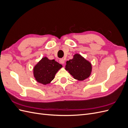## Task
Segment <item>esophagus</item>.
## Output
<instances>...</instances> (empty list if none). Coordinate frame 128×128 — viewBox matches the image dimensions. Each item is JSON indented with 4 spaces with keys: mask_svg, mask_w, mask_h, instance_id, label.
Wrapping results in <instances>:
<instances>
[{
    "mask_svg": "<svg viewBox=\"0 0 128 128\" xmlns=\"http://www.w3.org/2000/svg\"><path fill=\"white\" fill-rule=\"evenodd\" d=\"M59 62H60V64H64V59H60L59 60Z\"/></svg>",
    "mask_w": 128,
    "mask_h": 128,
    "instance_id": "obj_1",
    "label": "esophagus"
}]
</instances>
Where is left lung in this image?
I'll use <instances>...</instances> for the list:
<instances>
[{"label":"left lung","instance_id":"obj_1","mask_svg":"<svg viewBox=\"0 0 128 128\" xmlns=\"http://www.w3.org/2000/svg\"><path fill=\"white\" fill-rule=\"evenodd\" d=\"M66 70L78 80H83L90 76L92 71L90 62L78 54L74 56L72 59L66 62Z\"/></svg>","mask_w":128,"mask_h":128}]
</instances>
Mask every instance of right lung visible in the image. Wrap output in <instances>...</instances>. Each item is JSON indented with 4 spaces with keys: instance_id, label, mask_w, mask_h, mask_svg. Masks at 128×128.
<instances>
[{
    "instance_id": "right-lung-1",
    "label": "right lung",
    "mask_w": 128,
    "mask_h": 128,
    "mask_svg": "<svg viewBox=\"0 0 128 128\" xmlns=\"http://www.w3.org/2000/svg\"><path fill=\"white\" fill-rule=\"evenodd\" d=\"M62 66L54 60L44 57L34 68V75L38 82L44 85L50 83L54 78L56 74Z\"/></svg>"
}]
</instances>
